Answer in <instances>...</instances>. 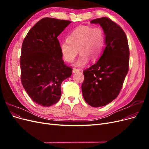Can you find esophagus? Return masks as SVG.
I'll use <instances>...</instances> for the list:
<instances>
[{
  "mask_svg": "<svg viewBox=\"0 0 149 149\" xmlns=\"http://www.w3.org/2000/svg\"><path fill=\"white\" fill-rule=\"evenodd\" d=\"M79 69L78 68H73V73H76V72L79 71Z\"/></svg>",
  "mask_w": 149,
  "mask_h": 149,
  "instance_id": "esophagus-1",
  "label": "esophagus"
}]
</instances>
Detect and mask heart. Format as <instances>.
I'll list each match as a JSON object with an SVG mask.
<instances>
[{"label": "heart", "mask_w": 149, "mask_h": 149, "mask_svg": "<svg viewBox=\"0 0 149 149\" xmlns=\"http://www.w3.org/2000/svg\"><path fill=\"white\" fill-rule=\"evenodd\" d=\"M67 40L60 46L64 60L68 63L73 62L78 49L80 55L76 65L82 66L87 63L89 58L92 61L100 58L104 47L105 35L100 26L82 25L72 31Z\"/></svg>", "instance_id": "heart-1"}]
</instances>
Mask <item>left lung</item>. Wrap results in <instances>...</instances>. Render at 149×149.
Instances as JSON below:
<instances>
[{"label":"left lung","instance_id":"left-lung-1","mask_svg":"<svg viewBox=\"0 0 149 149\" xmlns=\"http://www.w3.org/2000/svg\"><path fill=\"white\" fill-rule=\"evenodd\" d=\"M99 24L105 34L106 47L95 64L83 71L82 93L92 107L107 105L118 97L129 71V48L124 30L107 17L91 21Z\"/></svg>","mask_w":149,"mask_h":149}]
</instances>
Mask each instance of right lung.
Masks as SVG:
<instances>
[{"label": "right lung", "mask_w": 149, "mask_h": 149, "mask_svg": "<svg viewBox=\"0 0 149 149\" xmlns=\"http://www.w3.org/2000/svg\"><path fill=\"white\" fill-rule=\"evenodd\" d=\"M71 22L43 18L29 30L22 43V84L31 100L44 107L60 100L61 84L72 74L73 70L62 59L57 38Z\"/></svg>", "instance_id": "obj_1"}]
</instances>
